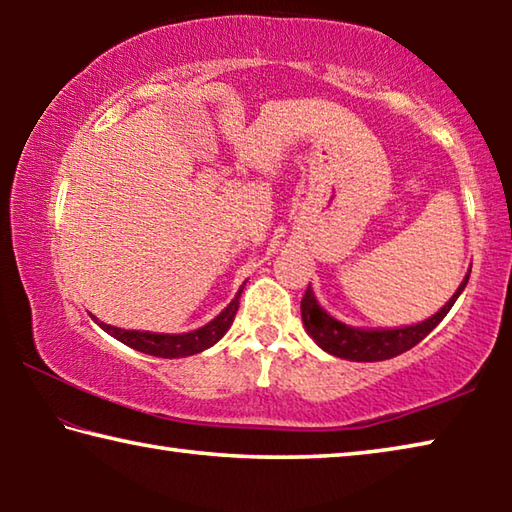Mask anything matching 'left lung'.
<instances>
[{
  "label": "left lung",
  "mask_w": 512,
  "mask_h": 512,
  "mask_svg": "<svg viewBox=\"0 0 512 512\" xmlns=\"http://www.w3.org/2000/svg\"><path fill=\"white\" fill-rule=\"evenodd\" d=\"M470 271L472 268H467V275L463 277V282L458 284L454 296L449 298L445 305L436 311V314L424 318L422 323L404 325V327H388V329L386 327H379V329L352 327V325L341 323L339 318H334L329 311H325L318 305V300L309 284L305 291V298H302V302H300L302 325H305L307 334L314 339V343L320 350H325L327 354H334V357H339V359H348V361L393 359V357H397V354L411 350L413 345H418L424 336H427L431 329L449 314V309L454 307V302L467 287Z\"/></svg>",
  "instance_id": "1"
}]
</instances>
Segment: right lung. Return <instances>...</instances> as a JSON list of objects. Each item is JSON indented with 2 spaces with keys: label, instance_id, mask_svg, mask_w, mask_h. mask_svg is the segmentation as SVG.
<instances>
[{
  "label": "right lung",
  "instance_id": "add662e5",
  "mask_svg": "<svg viewBox=\"0 0 512 512\" xmlns=\"http://www.w3.org/2000/svg\"><path fill=\"white\" fill-rule=\"evenodd\" d=\"M246 282L241 284V289L237 291V296L232 298V302L225 307L219 316L212 318L210 323L192 329V332H183V334H158V332H140V329H121L115 325L103 323V320L94 318L103 332H108L110 336H115L117 341H121L128 348H133L137 352L151 354V357H162V359H180V357H192V354L203 352L207 348H212L216 341L223 339V334L228 332L232 320H235V314L239 309V298L241 291H244Z\"/></svg>",
  "mask_w": 512,
  "mask_h": 512
}]
</instances>
